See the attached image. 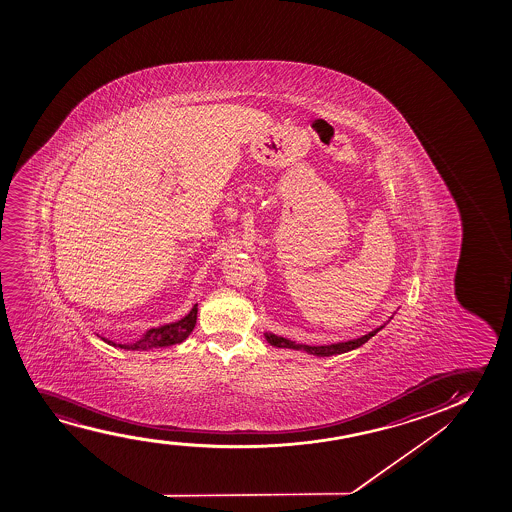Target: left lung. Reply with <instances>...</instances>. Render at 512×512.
Masks as SVG:
<instances>
[{
    "label": "left lung",
    "instance_id": "8db88e82",
    "mask_svg": "<svg viewBox=\"0 0 512 512\" xmlns=\"http://www.w3.org/2000/svg\"><path fill=\"white\" fill-rule=\"evenodd\" d=\"M383 329V327H379V329L372 330L369 334H365V336L358 337V339H351V341H346V343H337V344H325V346H308V344H297L294 341H290V339H285V337L274 336L271 332H266L264 336H266L267 343L273 344L276 348H290V350H301L306 351L309 355H316V357H330V355H341V353H346V351L355 350L358 346H362V344L367 343L372 336H376L379 330Z\"/></svg>",
    "mask_w": 512,
    "mask_h": 512
}]
</instances>
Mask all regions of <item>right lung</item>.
Masks as SVG:
<instances>
[{"label": "right lung", "mask_w": 512, "mask_h": 512, "mask_svg": "<svg viewBox=\"0 0 512 512\" xmlns=\"http://www.w3.org/2000/svg\"><path fill=\"white\" fill-rule=\"evenodd\" d=\"M197 320V304L194 308L190 309L189 315L182 318L180 322L169 323V325H162L157 329L148 330L145 336L141 337L140 341L131 344H115L113 341L105 339L106 343L112 346H119L122 350H152V348H162V346H171V344H178L185 341L189 337L190 332L196 327Z\"/></svg>", "instance_id": "right-lung-1"}]
</instances>
